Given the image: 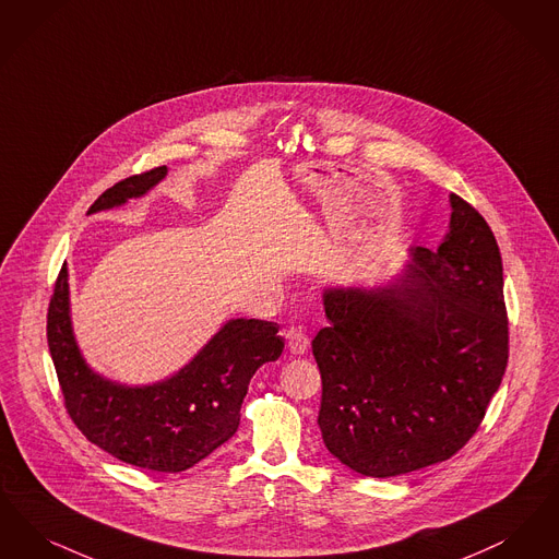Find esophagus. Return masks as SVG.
Masks as SVG:
<instances>
[{
  "label": "esophagus",
  "instance_id": "34e87169",
  "mask_svg": "<svg viewBox=\"0 0 559 559\" xmlns=\"http://www.w3.org/2000/svg\"><path fill=\"white\" fill-rule=\"evenodd\" d=\"M286 341H288V348L292 355H305L309 350V334L302 325H292L286 330Z\"/></svg>",
  "mask_w": 559,
  "mask_h": 559
}]
</instances>
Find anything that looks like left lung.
<instances>
[{
    "instance_id": "1",
    "label": "left lung",
    "mask_w": 559,
    "mask_h": 559,
    "mask_svg": "<svg viewBox=\"0 0 559 559\" xmlns=\"http://www.w3.org/2000/svg\"><path fill=\"white\" fill-rule=\"evenodd\" d=\"M437 252L415 246L382 288H328L313 341L317 424L346 467L390 478L453 457L503 380L510 336L503 263L485 217L460 195Z\"/></svg>"
}]
</instances>
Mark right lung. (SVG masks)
<instances>
[{"label":"right lung","instance_id":"obj_1","mask_svg":"<svg viewBox=\"0 0 559 559\" xmlns=\"http://www.w3.org/2000/svg\"><path fill=\"white\" fill-rule=\"evenodd\" d=\"M167 167L127 177L87 215L152 190ZM280 325L229 319L186 367L150 386H127L85 364L71 323L69 269L62 265L48 309V346L64 407L83 437L112 457L152 472H183L236 435L250 378L284 350Z\"/></svg>","mask_w":559,"mask_h":559}]
</instances>
